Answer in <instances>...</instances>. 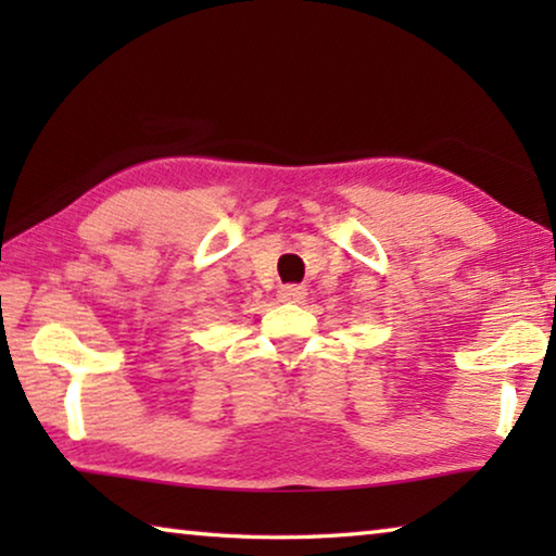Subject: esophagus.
Segmentation results:
<instances>
[{
  "label": "esophagus",
  "instance_id": "obj_1",
  "mask_svg": "<svg viewBox=\"0 0 556 556\" xmlns=\"http://www.w3.org/2000/svg\"><path fill=\"white\" fill-rule=\"evenodd\" d=\"M279 301H287V304H301L306 299V289L299 285H285L279 289Z\"/></svg>",
  "mask_w": 556,
  "mask_h": 556
}]
</instances>
